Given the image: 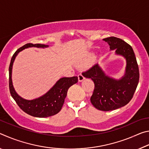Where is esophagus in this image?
<instances>
[{"mask_svg": "<svg viewBox=\"0 0 149 149\" xmlns=\"http://www.w3.org/2000/svg\"><path fill=\"white\" fill-rule=\"evenodd\" d=\"M77 77H78V81H79V82H81L85 79V77L81 74H79L77 75Z\"/></svg>", "mask_w": 149, "mask_h": 149, "instance_id": "34e87169", "label": "esophagus"}]
</instances>
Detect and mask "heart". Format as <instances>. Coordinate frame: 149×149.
Returning <instances> with one entry per match:
<instances>
[{
    "instance_id": "b5f03b06",
    "label": "heart",
    "mask_w": 149,
    "mask_h": 149,
    "mask_svg": "<svg viewBox=\"0 0 149 149\" xmlns=\"http://www.w3.org/2000/svg\"><path fill=\"white\" fill-rule=\"evenodd\" d=\"M93 58V55H90V56H89V57H87V58H86L82 60L81 61H79V65H86V64H89V63L92 60Z\"/></svg>"
}]
</instances>
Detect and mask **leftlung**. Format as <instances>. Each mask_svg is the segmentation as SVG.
Here are the masks:
<instances>
[{"label": "left lung", "instance_id": "1", "mask_svg": "<svg viewBox=\"0 0 149 149\" xmlns=\"http://www.w3.org/2000/svg\"><path fill=\"white\" fill-rule=\"evenodd\" d=\"M110 45V50L125 59V74L120 79H114L105 74L97 64L83 73L95 84L91 102L97 109L111 111L124 107L132 100L139 79V72L132 47L122 39L115 37L104 39Z\"/></svg>", "mask_w": 149, "mask_h": 149}]
</instances>
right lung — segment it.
Listing matches in <instances>:
<instances>
[{
    "mask_svg": "<svg viewBox=\"0 0 149 149\" xmlns=\"http://www.w3.org/2000/svg\"><path fill=\"white\" fill-rule=\"evenodd\" d=\"M47 48L49 45L27 43L16 50L12 57L9 66V88L12 97L21 109L27 114L37 118H47L58 113L64 104L69 88L77 82V77H62L57 81L53 87L41 97L33 100H27L17 94L12 80V67L16 57L19 52L27 48Z\"/></svg>",
    "mask_w": 149,
    "mask_h": 149,
    "instance_id": "right-lung-1",
    "label": "right lung"
}]
</instances>
